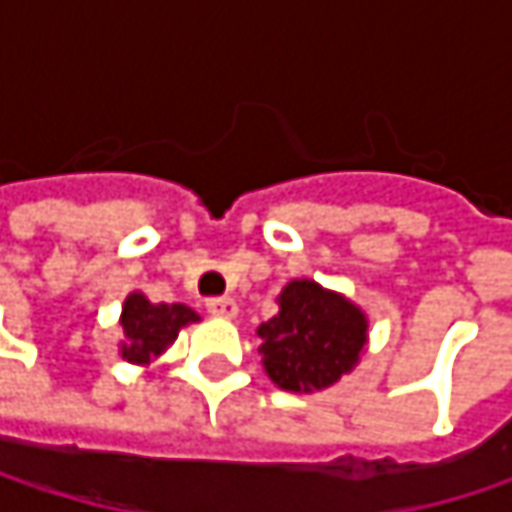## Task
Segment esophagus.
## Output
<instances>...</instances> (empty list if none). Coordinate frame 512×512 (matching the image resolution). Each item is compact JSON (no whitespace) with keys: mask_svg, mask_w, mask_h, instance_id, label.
<instances>
[{"mask_svg":"<svg viewBox=\"0 0 512 512\" xmlns=\"http://www.w3.org/2000/svg\"><path fill=\"white\" fill-rule=\"evenodd\" d=\"M207 311L219 320H234L240 314V305L231 296H219V299H207Z\"/></svg>","mask_w":512,"mask_h":512,"instance_id":"1","label":"esophagus"}]
</instances>
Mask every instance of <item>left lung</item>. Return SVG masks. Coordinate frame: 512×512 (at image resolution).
Returning a JSON list of instances; mask_svg holds the SVG:
<instances>
[{"label": "left lung", "mask_w": 512, "mask_h": 512, "mask_svg": "<svg viewBox=\"0 0 512 512\" xmlns=\"http://www.w3.org/2000/svg\"><path fill=\"white\" fill-rule=\"evenodd\" d=\"M275 302L278 314L257 326V353L278 388L314 394L353 373L370 329L367 314L353 299L314 278H293Z\"/></svg>", "instance_id": "left-lung-1"}]
</instances>
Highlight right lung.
<instances>
[{"label":"right lung","instance_id":"right-lung-1","mask_svg":"<svg viewBox=\"0 0 512 512\" xmlns=\"http://www.w3.org/2000/svg\"><path fill=\"white\" fill-rule=\"evenodd\" d=\"M198 320L201 317L183 302H151L142 290H133L121 305L118 353L130 364L148 367L177 341L183 326H192Z\"/></svg>","mask_w":512,"mask_h":512}]
</instances>
